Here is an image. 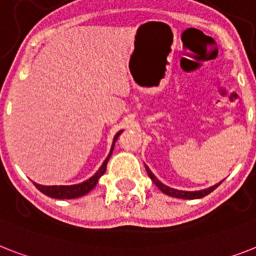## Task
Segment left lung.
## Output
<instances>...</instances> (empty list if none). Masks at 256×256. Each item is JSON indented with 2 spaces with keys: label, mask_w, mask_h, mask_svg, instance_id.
I'll list each match as a JSON object with an SVG mask.
<instances>
[{
  "label": "left lung",
  "mask_w": 256,
  "mask_h": 256,
  "mask_svg": "<svg viewBox=\"0 0 256 256\" xmlns=\"http://www.w3.org/2000/svg\"><path fill=\"white\" fill-rule=\"evenodd\" d=\"M146 171L148 174L150 178L152 180L154 184L158 186V188L160 189L162 192L168 194V196H172V197H178V198H186V200H194V198H201L204 196H208L209 193L213 192L216 188H217L221 182H218L216 186H210V188H206V189H202V190H194V192H188V190H178V189H174V188H170V186H164L163 182H160L159 180L156 178V176L154 175L152 172L150 171V168L146 166Z\"/></svg>",
  "instance_id": "8db88e82"
}]
</instances>
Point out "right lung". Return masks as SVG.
I'll return each mask as SVG.
<instances>
[{
  "label": "right lung",
  "instance_id": "obj_1",
  "mask_svg": "<svg viewBox=\"0 0 256 256\" xmlns=\"http://www.w3.org/2000/svg\"><path fill=\"white\" fill-rule=\"evenodd\" d=\"M121 132H121H118L117 134H116V136H114L110 152L109 155H108L106 159H105V162L102 163V166H101L98 171L96 172L92 178H88L86 182H80V184H74V186H40V184H36V182H34V186H36L42 193H44L46 196L54 197V198H59V200H64V198H78V197L86 194V193L90 192V190L94 188L96 184L98 182V178L105 174V171H106V164L108 162H109L110 156H112L116 140H117L118 136L121 135Z\"/></svg>",
  "mask_w": 256,
  "mask_h": 256
}]
</instances>
